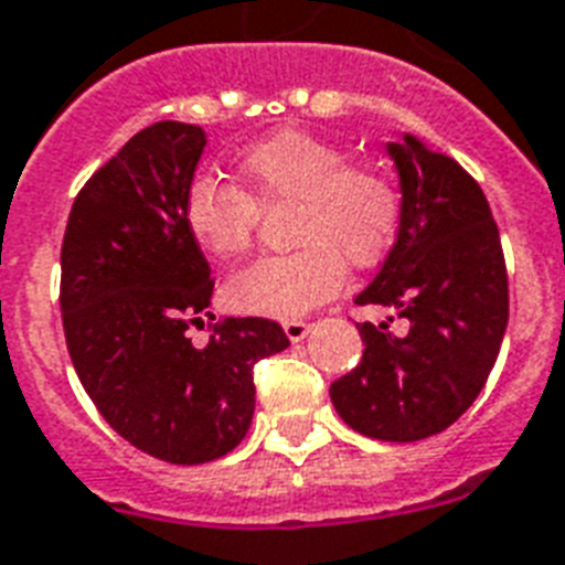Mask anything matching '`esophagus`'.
<instances>
[{"instance_id":"obj_1","label":"esophagus","mask_w":565,"mask_h":565,"mask_svg":"<svg viewBox=\"0 0 565 565\" xmlns=\"http://www.w3.org/2000/svg\"><path fill=\"white\" fill-rule=\"evenodd\" d=\"M284 333H287L290 342H301L310 333V324L301 322V319H290V322H284Z\"/></svg>"}]
</instances>
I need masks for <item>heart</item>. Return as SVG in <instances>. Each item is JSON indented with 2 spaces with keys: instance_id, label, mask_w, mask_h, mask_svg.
Listing matches in <instances>:
<instances>
[{
  "instance_id": "b5f03b06",
  "label": "heart",
  "mask_w": 565,
  "mask_h": 565,
  "mask_svg": "<svg viewBox=\"0 0 565 565\" xmlns=\"http://www.w3.org/2000/svg\"><path fill=\"white\" fill-rule=\"evenodd\" d=\"M249 194L214 177L191 182L182 205L188 235L211 258L235 260L252 246L258 205L292 203L290 255L255 260L228 281V301L246 313L296 319L337 296L351 269L388 258L403 223V194L380 168L310 132L284 130L252 145L237 162Z\"/></svg>"
}]
</instances>
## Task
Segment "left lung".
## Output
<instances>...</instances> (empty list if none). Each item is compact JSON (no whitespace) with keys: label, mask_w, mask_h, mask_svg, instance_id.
I'll list each match as a JSON object with an SVG mask.
<instances>
[{"label":"left lung","mask_w":565,"mask_h":565,"mask_svg":"<svg viewBox=\"0 0 565 565\" xmlns=\"http://www.w3.org/2000/svg\"><path fill=\"white\" fill-rule=\"evenodd\" d=\"M401 177V235L356 305L394 307L388 322L356 324L362 360L330 386L351 429L409 444L444 433L488 383L508 328V273L499 228L479 182L403 132L388 141Z\"/></svg>","instance_id":"left-lung-1"}]
</instances>
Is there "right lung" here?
<instances>
[{"label":"right lung","mask_w":565,"mask_h":565,"mask_svg":"<svg viewBox=\"0 0 565 565\" xmlns=\"http://www.w3.org/2000/svg\"><path fill=\"white\" fill-rule=\"evenodd\" d=\"M203 148L196 124L136 132L81 188L60 249L77 377L124 441L171 465L232 452L255 412V362L290 345L281 324L258 316L214 324L205 348L188 337L214 292L182 220Z\"/></svg>","instance_id":"right-lung-1"}]
</instances>
